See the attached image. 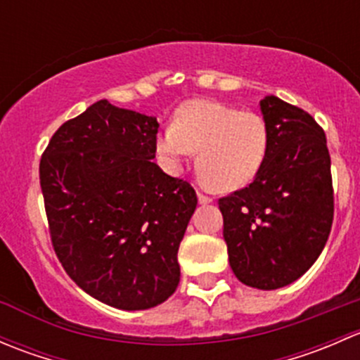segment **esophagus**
Returning a JSON list of instances; mask_svg holds the SVG:
<instances>
[{"instance_id":"34e87169","label":"esophagus","mask_w":360,"mask_h":360,"mask_svg":"<svg viewBox=\"0 0 360 360\" xmlns=\"http://www.w3.org/2000/svg\"><path fill=\"white\" fill-rule=\"evenodd\" d=\"M197 195H198V202H200L202 205H205V203H210V202H212V198L207 197V195L200 193V191H197Z\"/></svg>"}]
</instances>
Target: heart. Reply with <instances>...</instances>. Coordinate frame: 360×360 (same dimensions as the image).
I'll return each instance as SVG.
<instances>
[{
    "mask_svg": "<svg viewBox=\"0 0 360 360\" xmlns=\"http://www.w3.org/2000/svg\"><path fill=\"white\" fill-rule=\"evenodd\" d=\"M160 158L177 170L191 151L205 183L217 191H235L254 179L268 150V129L259 115L237 111L216 101H188L174 125L157 136Z\"/></svg>",
    "mask_w": 360,
    "mask_h": 360,
    "instance_id": "b5f03b06",
    "label": "heart"
}]
</instances>
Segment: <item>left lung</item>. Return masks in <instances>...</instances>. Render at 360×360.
<instances>
[{
  "mask_svg": "<svg viewBox=\"0 0 360 360\" xmlns=\"http://www.w3.org/2000/svg\"><path fill=\"white\" fill-rule=\"evenodd\" d=\"M268 150L244 190L219 200L235 277L271 291L292 284L317 261L333 224L326 134L307 111L275 96L259 101Z\"/></svg>",
  "mask_w": 360,
  "mask_h": 360,
  "instance_id": "8db88e82",
  "label": "left lung"
}]
</instances>
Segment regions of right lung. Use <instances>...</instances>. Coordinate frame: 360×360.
<instances>
[{
  "label": "right lung",
  "instance_id": "right-lung-1",
  "mask_svg": "<svg viewBox=\"0 0 360 360\" xmlns=\"http://www.w3.org/2000/svg\"><path fill=\"white\" fill-rule=\"evenodd\" d=\"M157 132V118L103 99L60 125L39 162L57 257L78 288L118 310L172 296L197 209L190 183L153 162Z\"/></svg>",
  "mask_w": 360,
  "mask_h": 360
}]
</instances>
